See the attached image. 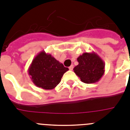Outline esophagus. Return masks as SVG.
<instances>
[{
    "mask_svg": "<svg viewBox=\"0 0 130 130\" xmlns=\"http://www.w3.org/2000/svg\"><path fill=\"white\" fill-rule=\"evenodd\" d=\"M69 69H70V70H73V66L72 65V66H70V67H69Z\"/></svg>",
    "mask_w": 130,
    "mask_h": 130,
    "instance_id": "esophagus-1",
    "label": "esophagus"
}]
</instances>
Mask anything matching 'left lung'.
Returning a JSON list of instances; mask_svg holds the SVG:
<instances>
[{
	"label": "left lung",
	"mask_w": 130,
	"mask_h": 130,
	"mask_svg": "<svg viewBox=\"0 0 130 130\" xmlns=\"http://www.w3.org/2000/svg\"><path fill=\"white\" fill-rule=\"evenodd\" d=\"M77 60L79 64L73 68V71L82 82L94 83L104 75L105 64L96 53H84Z\"/></svg>",
	"instance_id": "left-lung-1"
}]
</instances>
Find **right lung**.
<instances>
[{
  "label": "right lung",
  "instance_id": "right-lung-1",
  "mask_svg": "<svg viewBox=\"0 0 130 130\" xmlns=\"http://www.w3.org/2000/svg\"><path fill=\"white\" fill-rule=\"evenodd\" d=\"M68 70L51 54L42 51L32 60L28 72L36 87L51 90L60 83L64 73Z\"/></svg>",
  "mask_w": 130,
  "mask_h": 130
}]
</instances>
